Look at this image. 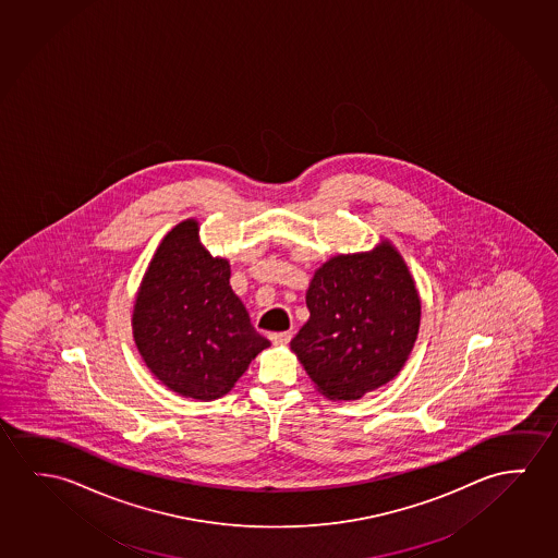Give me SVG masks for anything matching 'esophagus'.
I'll return each instance as SVG.
<instances>
[{
  "instance_id": "1",
  "label": "esophagus",
  "mask_w": 558,
  "mask_h": 558,
  "mask_svg": "<svg viewBox=\"0 0 558 558\" xmlns=\"http://www.w3.org/2000/svg\"><path fill=\"white\" fill-rule=\"evenodd\" d=\"M292 340V332H272L270 335V342L276 343H288Z\"/></svg>"
}]
</instances>
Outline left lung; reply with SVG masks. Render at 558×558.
I'll use <instances>...</instances> for the list:
<instances>
[{
    "mask_svg": "<svg viewBox=\"0 0 558 558\" xmlns=\"http://www.w3.org/2000/svg\"><path fill=\"white\" fill-rule=\"evenodd\" d=\"M305 301L311 317L292 350L320 395L360 400L402 371L420 332L421 300L390 241L326 260Z\"/></svg>",
    "mask_w": 558,
    "mask_h": 558,
    "instance_id": "obj_1",
    "label": "left lung"
}]
</instances>
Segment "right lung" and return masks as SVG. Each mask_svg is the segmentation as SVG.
<instances>
[{
	"label": "right lung",
	"instance_id": "obj_1",
	"mask_svg": "<svg viewBox=\"0 0 558 558\" xmlns=\"http://www.w3.org/2000/svg\"><path fill=\"white\" fill-rule=\"evenodd\" d=\"M133 338L146 367L173 392L216 400L270 345L230 286V263L198 240L197 220L163 238L133 307Z\"/></svg>",
	"mask_w": 558,
	"mask_h": 558
}]
</instances>
